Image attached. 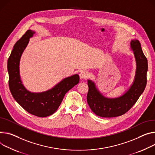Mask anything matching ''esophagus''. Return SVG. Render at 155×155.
<instances>
[{"instance_id": "esophagus-1", "label": "esophagus", "mask_w": 155, "mask_h": 155, "mask_svg": "<svg viewBox=\"0 0 155 155\" xmlns=\"http://www.w3.org/2000/svg\"><path fill=\"white\" fill-rule=\"evenodd\" d=\"M89 77V74L87 70H82L80 73V77L81 79L87 78Z\"/></svg>"}]
</instances>
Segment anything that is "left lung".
<instances>
[{
    "label": "left lung",
    "mask_w": 155,
    "mask_h": 155,
    "mask_svg": "<svg viewBox=\"0 0 155 155\" xmlns=\"http://www.w3.org/2000/svg\"><path fill=\"white\" fill-rule=\"evenodd\" d=\"M130 49L136 61V72L132 85L122 96L117 97H107L97 89L96 84L88 80V104L94 113L102 117L120 116L127 112L137 102L145 90L147 85L148 70L147 59L145 56L140 42L131 40Z\"/></svg>",
    "instance_id": "8db88e82"
}]
</instances>
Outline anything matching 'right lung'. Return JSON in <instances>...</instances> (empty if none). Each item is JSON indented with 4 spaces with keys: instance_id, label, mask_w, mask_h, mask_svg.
Returning a JSON list of instances; mask_svg holds the SVG:
<instances>
[{
    "instance_id": "right-lung-1",
    "label": "right lung",
    "mask_w": 155,
    "mask_h": 155,
    "mask_svg": "<svg viewBox=\"0 0 155 155\" xmlns=\"http://www.w3.org/2000/svg\"><path fill=\"white\" fill-rule=\"evenodd\" d=\"M35 31L28 30L17 42L7 62L9 88L15 101L28 112L40 117L52 115L58 110L66 93L79 83V75L75 74L64 78L52 88L34 93L26 89L20 74L21 55Z\"/></svg>"
}]
</instances>
